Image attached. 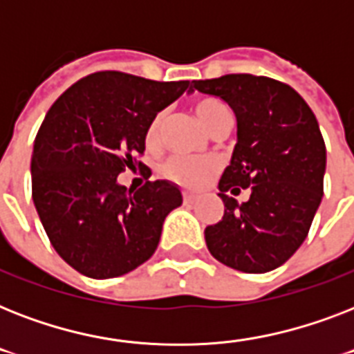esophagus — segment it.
I'll return each mask as SVG.
<instances>
[{
  "label": "esophagus",
  "instance_id": "obj_1",
  "mask_svg": "<svg viewBox=\"0 0 354 354\" xmlns=\"http://www.w3.org/2000/svg\"><path fill=\"white\" fill-rule=\"evenodd\" d=\"M194 200H196V196H194L193 193H187V191L183 193V202H185V204H193Z\"/></svg>",
  "mask_w": 354,
  "mask_h": 354
}]
</instances>
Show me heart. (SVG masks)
Returning a JSON list of instances; mask_svg holds the SVG:
<instances>
[{
  "label": "heart",
  "instance_id": "obj_1",
  "mask_svg": "<svg viewBox=\"0 0 354 354\" xmlns=\"http://www.w3.org/2000/svg\"><path fill=\"white\" fill-rule=\"evenodd\" d=\"M194 113L207 130L218 127L224 119L230 118L227 108L216 99H202L194 104ZM161 124H163V113H158L149 128H147V145L154 147L160 141ZM221 169V163L213 156H172L161 165V174L171 182L187 189H200L215 178Z\"/></svg>",
  "mask_w": 354,
  "mask_h": 354
}]
</instances>
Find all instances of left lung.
Wrapping results in <instances>:
<instances>
[{
	"instance_id": "left-lung-1",
	"label": "left lung",
	"mask_w": 354,
	"mask_h": 354,
	"mask_svg": "<svg viewBox=\"0 0 354 354\" xmlns=\"http://www.w3.org/2000/svg\"><path fill=\"white\" fill-rule=\"evenodd\" d=\"M193 84L226 101L236 118V145L218 182L224 216L205 227L207 250L239 272H270L301 246L322 204L327 150L316 115L296 90L268 77ZM241 188L250 198L239 205L229 193Z\"/></svg>"
}]
</instances>
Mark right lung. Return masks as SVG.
<instances>
[{"instance_id": "1", "label": "right lung", "mask_w": 354, "mask_h": 354, "mask_svg": "<svg viewBox=\"0 0 354 354\" xmlns=\"http://www.w3.org/2000/svg\"><path fill=\"white\" fill-rule=\"evenodd\" d=\"M185 90L189 80L99 71L46 113L30 158L32 202L53 248L82 275L110 279L149 261L165 216L182 205L167 180L128 191L118 176L145 152L150 121Z\"/></svg>"}]
</instances>
